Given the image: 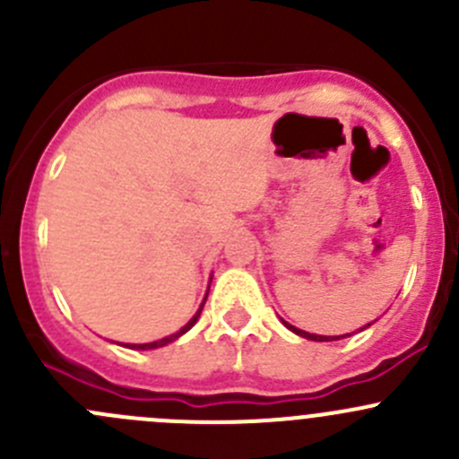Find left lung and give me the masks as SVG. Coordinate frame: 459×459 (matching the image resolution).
<instances>
[{"label": "left lung", "mask_w": 459, "mask_h": 459, "mask_svg": "<svg viewBox=\"0 0 459 459\" xmlns=\"http://www.w3.org/2000/svg\"><path fill=\"white\" fill-rule=\"evenodd\" d=\"M286 324V322H284ZM367 326H371V324H367ZM364 326V328H367ZM286 328H290L293 333H298V335L307 337V340H313V342H333V340H340V337H346V335H335V337H326V335H313V333H307V331H299V328L290 326V324H286ZM351 335V333H349Z\"/></svg>", "instance_id": "left-lung-1"}]
</instances>
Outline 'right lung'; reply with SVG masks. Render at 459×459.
Returning a JSON list of instances; mask_svg holds the SVG:
<instances>
[{"instance_id":"right-lung-1","label":"right lung","mask_w":459,"mask_h":459,"mask_svg":"<svg viewBox=\"0 0 459 459\" xmlns=\"http://www.w3.org/2000/svg\"><path fill=\"white\" fill-rule=\"evenodd\" d=\"M206 295H208V293H206ZM204 302H206V299H204ZM204 302H202L200 311H197V313H195V316H193V319H191V322H188V324H186V326H184V328H179V331H178V333H175V335H169V337H164V340H157V342H151V344H128V346H131V349H142V351H148V349H160V346H166V344H170V342H173V340H178V337H179V335H184V333H186V331H188V328H191V326H193V324H195V322H197V319H200V313H202V308H204Z\"/></svg>"}]
</instances>
